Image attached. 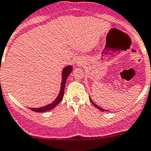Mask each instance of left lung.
Segmentation results:
<instances>
[{"instance_id":"left-lung-1","label":"left lung","mask_w":151,"mask_h":151,"mask_svg":"<svg viewBox=\"0 0 151 151\" xmlns=\"http://www.w3.org/2000/svg\"><path fill=\"white\" fill-rule=\"evenodd\" d=\"M90 101L92 102V104H93V105L94 106H95V107L96 108V109H98L99 110H100V111H107V110H104V109H101V108H100L99 106H97V105H96V104H94V102L92 101V100L91 99V98H90Z\"/></svg>"}]
</instances>
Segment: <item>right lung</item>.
Returning a JSON list of instances; mask_svg holds the SVG:
<instances>
[{
	"instance_id": "right-lung-1",
	"label": "right lung",
	"mask_w": 151,
	"mask_h": 151,
	"mask_svg": "<svg viewBox=\"0 0 151 151\" xmlns=\"http://www.w3.org/2000/svg\"><path fill=\"white\" fill-rule=\"evenodd\" d=\"M73 70V67L71 66H67L62 70V80H61V89L60 92H59L58 96L56 98V99L53 102H52L51 104H48V105L45 106L40 107V108H37V109H33V108H30L31 110H32L33 111L37 113H40V112H45V111H50V110L53 109L62 100L63 97H64V88H65V85H66V81L68 76H69V74L71 73Z\"/></svg>"
}]
</instances>
